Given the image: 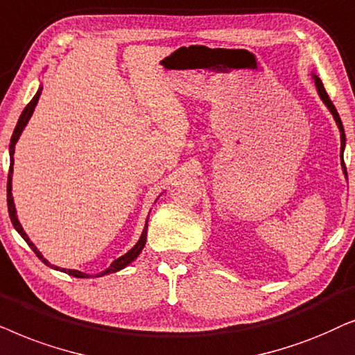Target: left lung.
Here are the masks:
<instances>
[{"label": "left lung", "instance_id": "left-lung-1", "mask_svg": "<svg viewBox=\"0 0 355 355\" xmlns=\"http://www.w3.org/2000/svg\"><path fill=\"white\" fill-rule=\"evenodd\" d=\"M311 76H313V79H315V86H316V89H318V94H320L321 101L324 102V105L328 107V108H329V112L333 113L334 120H336L338 128H339V131H341V159H343L344 146H346V135H344V126H343V121H341V118H339V113H338V110H336V107L333 105L331 98H329V97H328V94H326L324 87H323V83H321V79H320L318 76H316V74H311ZM343 170H344V175H347V172H346V164H344V160H343Z\"/></svg>", "mask_w": 355, "mask_h": 355}]
</instances>
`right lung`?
<instances>
[{"instance_id":"1","label":"right lung","mask_w":355,"mask_h":355,"mask_svg":"<svg viewBox=\"0 0 355 355\" xmlns=\"http://www.w3.org/2000/svg\"><path fill=\"white\" fill-rule=\"evenodd\" d=\"M40 92H42V87L39 89V91H37V94L34 96V98H32V101H31L29 103H27V107L24 108V110H22L21 116H19V121H17L16 128H14V133H12V136H11V144H9V155H11V165H9V175H8V211H9V217H11V222H12L14 229H16L17 232L21 234V237H22L24 240H26L27 245H29V247H31L32 250H34V253L37 254V257H39V259H42V261H44V263L46 264V266H51V264H50L49 261H46V259H45L44 257H42V253L39 252V250H37L35 245L31 242V239L27 237V234L24 232V229H22L21 222L17 220V216H16V207H14L12 193H11L12 165H14V159H12V155H14V146H16L17 139H19V136H21L22 130L26 128L27 121H29V118L32 116V113H34V110H35V105H37V102H39ZM148 219H149V217H148ZM146 234H148V220H146V227H144L143 234H141V237H139L138 242H136L135 247L131 248L128 253L123 254V257L116 258L115 261H113V263L110 264V266H108V268L105 269V271H102L101 274H97L96 277H98V276H105V274H110V272H116V271H120V269H123V268L128 266V264H130L131 261H135V259L138 258V254H139L141 252H143V248H144V245H146ZM51 268L60 269V268H56V266H51ZM60 271H63V272H66V274H69V276H73V277H89V274H86V272H81V271H76V269H60Z\"/></svg>"}]
</instances>
